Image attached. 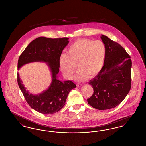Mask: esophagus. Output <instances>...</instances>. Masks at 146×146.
Instances as JSON below:
<instances>
[{
    "mask_svg": "<svg viewBox=\"0 0 146 146\" xmlns=\"http://www.w3.org/2000/svg\"><path fill=\"white\" fill-rule=\"evenodd\" d=\"M83 85L82 84H76V86H78V87H80V86H82Z\"/></svg>",
    "mask_w": 146,
    "mask_h": 146,
    "instance_id": "34e87169",
    "label": "esophagus"
}]
</instances>
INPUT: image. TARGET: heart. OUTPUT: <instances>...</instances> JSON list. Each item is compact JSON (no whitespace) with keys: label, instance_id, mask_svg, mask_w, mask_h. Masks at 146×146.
Returning a JSON list of instances; mask_svg holds the SVG:
<instances>
[{"label":"heart","instance_id":"obj_1","mask_svg":"<svg viewBox=\"0 0 146 146\" xmlns=\"http://www.w3.org/2000/svg\"><path fill=\"white\" fill-rule=\"evenodd\" d=\"M106 56V47L101 40L94 42L89 39H80L72 44L67 50V54L59 58V65L63 74L72 79L75 76L78 82H84L89 76H96L102 68Z\"/></svg>","mask_w":146,"mask_h":146}]
</instances>
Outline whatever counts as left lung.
Listing matches in <instances>:
<instances>
[{"mask_svg": "<svg viewBox=\"0 0 146 146\" xmlns=\"http://www.w3.org/2000/svg\"><path fill=\"white\" fill-rule=\"evenodd\" d=\"M101 39L106 47V56L102 68L89 82L94 94L88 102L94 108L106 110L120 104L130 90L132 62L120 44L104 35Z\"/></svg>", "mask_w": 146, "mask_h": 146, "instance_id": "obj_1", "label": "left lung"}]
</instances>
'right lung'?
I'll return each mask as SVG.
<instances>
[{
  "label": "right lung",
  "instance_id": "add662e5",
  "mask_svg": "<svg viewBox=\"0 0 146 146\" xmlns=\"http://www.w3.org/2000/svg\"><path fill=\"white\" fill-rule=\"evenodd\" d=\"M68 39L39 37L31 42L19 57L18 70L28 63L44 62L47 63L51 72L52 80L49 88L38 95L30 94L26 90L17 73V83L26 101L32 108L42 114H52L61 110L70 91L76 87L70 80L62 82L57 79L59 58Z\"/></svg>",
  "mask_w": 146,
  "mask_h": 146
}]
</instances>
